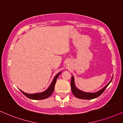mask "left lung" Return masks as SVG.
Listing matches in <instances>:
<instances>
[{
    "instance_id": "left-lung-1",
    "label": "left lung",
    "mask_w": 123,
    "mask_h": 123,
    "mask_svg": "<svg viewBox=\"0 0 123 123\" xmlns=\"http://www.w3.org/2000/svg\"><path fill=\"white\" fill-rule=\"evenodd\" d=\"M112 80H110L107 85L105 86L103 88L100 90V91H98L95 93H87L83 92V91L79 90L76 88L74 85V77H71V91H72L73 95L75 96L77 98H80L82 99H85V100H89V99H95L96 98H98V96L100 95L101 94L103 93L105 88L107 87V86L109 85L110 82H111Z\"/></svg>"
}]
</instances>
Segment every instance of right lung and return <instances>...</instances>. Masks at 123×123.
Listing matches in <instances>:
<instances>
[{
    "label": "right lung",
    "instance_id": "right-lung-1",
    "mask_svg": "<svg viewBox=\"0 0 123 123\" xmlns=\"http://www.w3.org/2000/svg\"><path fill=\"white\" fill-rule=\"evenodd\" d=\"M61 73H59L58 74H57L55 77L54 78V80H53L52 84L50 85V86H49V87L48 88L46 91H45L44 92H41V93H36V94H27V93H25L24 92L21 91V92L25 96H27V98L31 99H33V100H42V99H46L48 98H49L51 95L52 94V93L53 92V91L54 90V87H55V83H56V80L57 78L58 77V76L60 75Z\"/></svg>",
    "mask_w": 123,
    "mask_h": 123
}]
</instances>
